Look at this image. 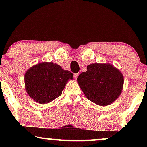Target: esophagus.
I'll list each match as a JSON object with an SVG mask.
<instances>
[{"instance_id":"esophagus-1","label":"esophagus","mask_w":147,"mask_h":147,"mask_svg":"<svg viewBox=\"0 0 147 147\" xmlns=\"http://www.w3.org/2000/svg\"><path fill=\"white\" fill-rule=\"evenodd\" d=\"M78 75H79L78 73L74 74V78H75V79H77V77H78Z\"/></svg>"}]
</instances>
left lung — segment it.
I'll return each mask as SVG.
<instances>
[{
	"mask_svg": "<svg viewBox=\"0 0 147 147\" xmlns=\"http://www.w3.org/2000/svg\"><path fill=\"white\" fill-rule=\"evenodd\" d=\"M77 83L89 100L99 106L115 101L122 92L124 77L109 63H92L77 77Z\"/></svg>",
	"mask_w": 147,
	"mask_h": 147,
	"instance_id": "8db88e82",
	"label": "left lung"
}]
</instances>
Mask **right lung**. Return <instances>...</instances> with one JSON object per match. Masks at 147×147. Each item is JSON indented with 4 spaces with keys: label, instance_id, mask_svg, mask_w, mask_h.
<instances>
[{
    "label": "right lung",
    "instance_id": "1",
    "mask_svg": "<svg viewBox=\"0 0 147 147\" xmlns=\"http://www.w3.org/2000/svg\"><path fill=\"white\" fill-rule=\"evenodd\" d=\"M73 75L52 62H43L31 67L25 75V90L39 104H47L61 95Z\"/></svg>",
    "mask_w": 147,
    "mask_h": 147
}]
</instances>
